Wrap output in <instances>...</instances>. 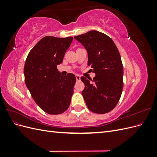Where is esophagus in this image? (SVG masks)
Segmentation results:
<instances>
[{"mask_svg":"<svg viewBox=\"0 0 157 157\" xmlns=\"http://www.w3.org/2000/svg\"><path fill=\"white\" fill-rule=\"evenodd\" d=\"M76 80H77V81H79V80H80V77L78 75H76Z\"/></svg>","mask_w":157,"mask_h":157,"instance_id":"34e87169","label":"esophagus"}]
</instances>
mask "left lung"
Segmentation results:
<instances>
[{"label":"left lung","instance_id":"1","mask_svg":"<svg viewBox=\"0 0 157 157\" xmlns=\"http://www.w3.org/2000/svg\"><path fill=\"white\" fill-rule=\"evenodd\" d=\"M74 38L87 50L88 65H91L96 74L93 80L80 78L85 85L82 94L87 107L98 114L111 111L119 101L123 88V67L119 52L110 37L97 31Z\"/></svg>","mask_w":157,"mask_h":157}]
</instances>
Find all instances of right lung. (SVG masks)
Segmentation results:
<instances>
[{
    "mask_svg": "<svg viewBox=\"0 0 157 157\" xmlns=\"http://www.w3.org/2000/svg\"><path fill=\"white\" fill-rule=\"evenodd\" d=\"M73 39L42 38L30 51L25 61L23 72L26 86L38 106L50 115L67 110L73 94L75 75L62 76L57 69Z\"/></svg>",
    "mask_w": 157,
    "mask_h": 157,
    "instance_id": "add662e5",
    "label": "right lung"
}]
</instances>
